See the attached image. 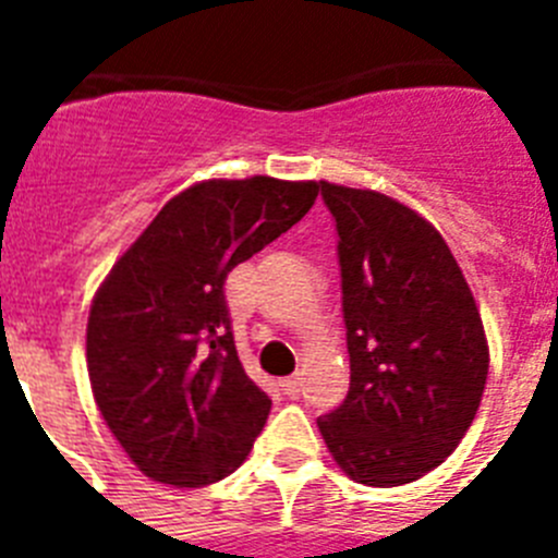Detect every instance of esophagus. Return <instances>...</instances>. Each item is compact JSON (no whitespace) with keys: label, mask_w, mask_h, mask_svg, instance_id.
<instances>
[{"label":"esophagus","mask_w":558,"mask_h":558,"mask_svg":"<svg viewBox=\"0 0 558 558\" xmlns=\"http://www.w3.org/2000/svg\"><path fill=\"white\" fill-rule=\"evenodd\" d=\"M279 386H282V391L288 393V397H299V391H302V377H299V374H293V377H284Z\"/></svg>","instance_id":"esophagus-1"}]
</instances>
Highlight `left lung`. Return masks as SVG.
Masks as SVG:
<instances>
[{
    "instance_id": "1",
    "label": "left lung",
    "mask_w": 558,
    "mask_h": 558,
    "mask_svg": "<svg viewBox=\"0 0 558 558\" xmlns=\"http://www.w3.org/2000/svg\"><path fill=\"white\" fill-rule=\"evenodd\" d=\"M338 229L349 393L318 416L335 463L402 486L445 461L481 405L489 343L475 295L436 226L374 190L322 181Z\"/></svg>"
}]
</instances>
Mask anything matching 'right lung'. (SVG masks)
Segmentation results:
<instances>
[{
	"mask_svg": "<svg viewBox=\"0 0 558 558\" xmlns=\"http://www.w3.org/2000/svg\"><path fill=\"white\" fill-rule=\"evenodd\" d=\"M315 181L209 179L167 201L95 293L92 393L140 472L201 489L245 461L270 399L236 357L231 268L310 211Z\"/></svg>",
	"mask_w": 558,
	"mask_h": 558,
	"instance_id": "1",
	"label": "right lung"
}]
</instances>
